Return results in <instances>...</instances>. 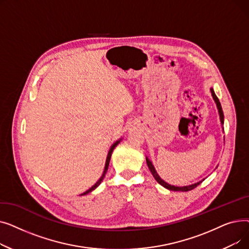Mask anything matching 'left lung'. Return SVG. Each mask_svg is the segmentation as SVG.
<instances>
[{
	"mask_svg": "<svg viewBox=\"0 0 249 249\" xmlns=\"http://www.w3.org/2000/svg\"><path fill=\"white\" fill-rule=\"evenodd\" d=\"M210 91H211L212 97H213V100H214V102H215V104H216V106H217V110H218L219 118H220V122H221V125H222V130H223V131H224V129H223V124H224V115H223V111H222L221 104H220L219 99L217 98V96H216V94H215V91H214L213 88H211V89H210ZM146 162H147V165H148L149 171H150V173L152 174V176H153V178H155V180L158 181L160 185H161L162 187H164L165 189H167V190H169V191L188 192V191H191V190L195 189V188L197 187V186H199V185L201 184V182L205 179V178H203V179H202V180H200V181L195 182V184H192V185H189V186H184V187L173 186V185H171V184H168V182L164 181V180H163V179L159 176V174H158V172H156V169H155L154 165L152 164V162L150 161V160L147 158V156H146ZM216 168H217V167H216Z\"/></svg>",
	"mask_w": 249,
	"mask_h": 249,
	"instance_id": "obj_1",
	"label": "left lung"
}]
</instances>
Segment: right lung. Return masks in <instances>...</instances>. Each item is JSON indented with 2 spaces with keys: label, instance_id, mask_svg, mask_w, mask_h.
<instances>
[{
  "label": "right lung",
  "instance_id": "1",
  "mask_svg": "<svg viewBox=\"0 0 249 249\" xmlns=\"http://www.w3.org/2000/svg\"><path fill=\"white\" fill-rule=\"evenodd\" d=\"M122 139L123 138H120V139H118L116 142H114L113 144H112V146L110 147V149H109V151H108V155H107V159H106V163H105V168H104V172H103V174H102V176H101V178L98 179V181L96 182V184L91 187V188H89L88 191H86L85 193H83L81 196H84V195H87V194H89V192H91V191H94L96 188H98L99 186H100V184L102 182V180L104 179V178H105V176H106V173H107V171H108V167H109V162H110V160H111V155H112V152H113V150H114V148L119 144V143L122 141Z\"/></svg>",
  "mask_w": 249,
  "mask_h": 249
}]
</instances>
